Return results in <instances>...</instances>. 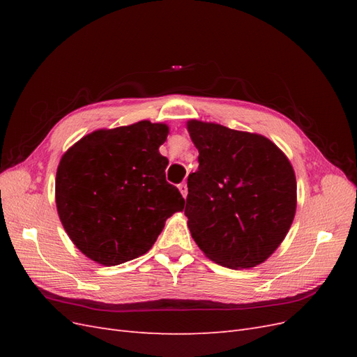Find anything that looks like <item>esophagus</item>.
<instances>
[{"label":"esophagus","mask_w":357,"mask_h":357,"mask_svg":"<svg viewBox=\"0 0 357 357\" xmlns=\"http://www.w3.org/2000/svg\"><path fill=\"white\" fill-rule=\"evenodd\" d=\"M178 190H180L181 195L186 198V195H188V185H186V183H180V185H178Z\"/></svg>","instance_id":"esophagus-1"}]
</instances>
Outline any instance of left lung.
I'll return each mask as SVG.
<instances>
[{
    "label": "left lung",
    "mask_w": 357,
    "mask_h": 357,
    "mask_svg": "<svg viewBox=\"0 0 357 357\" xmlns=\"http://www.w3.org/2000/svg\"><path fill=\"white\" fill-rule=\"evenodd\" d=\"M188 131L199 152L185 208L192 238L223 266L265 262L296 211V178L287 156L264 135L219 123L189 121Z\"/></svg>",
    "instance_id": "1"
}]
</instances>
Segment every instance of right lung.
Here are the masks:
<instances>
[{
	"label": "right lung",
	"instance_id": "1",
	"mask_svg": "<svg viewBox=\"0 0 357 357\" xmlns=\"http://www.w3.org/2000/svg\"><path fill=\"white\" fill-rule=\"evenodd\" d=\"M168 125L98 129L62 155L55 198L63 229L96 264L114 266L147 253L185 199L165 180L159 153Z\"/></svg>",
	"mask_w": 357,
	"mask_h": 357
}]
</instances>
